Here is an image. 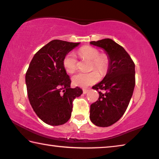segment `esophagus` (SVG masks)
<instances>
[{
  "mask_svg": "<svg viewBox=\"0 0 159 159\" xmlns=\"http://www.w3.org/2000/svg\"><path fill=\"white\" fill-rule=\"evenodd\" d=\"M89 89H84V90H83V92H84V94H85V93H87L88 92H89Z\"/></svg>",
  "mask_w": 159,
  "mask_h": 159,
  "instance_id": "34e87169",
  "label": "esophagus"
}]
</instances>
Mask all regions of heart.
Masks as SVG:
<instances>
[{"instance_id": "obj_1", "label": "heart", "mask_w": 159, "mask_h": 159, "mask_svg": "<svg viewBox=\"0 0 159 159\" xmlns=\"http://www.w3.org/2000/svg\"><path fill=\"white\" fill-rule=\"evenodd\" d=\"M79 54L82 59L90 61L89 73H79L72 77V82L77 86L85 88L98 82L101 75L107 74L110 65L109 55L106 53H100L97 48L91 46L82 47L79 50ZM78 61L75 54L69 53L63 59V66L66 71L70 74L75 72L77 69Z\"/></svg>"}]
</instances>
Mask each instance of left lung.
<instances>
[{
    "instance_id": "1",
    "label": "left lung",
    "mask_w": 159,
    "mask_h": 159,
    "mask_svg": "<svg viewBox=\"0 0 159 159\" xmlns=\"http://www.w3.org/2000/svg\"><path fill=\"white\" fill-rule=\"evenodd\" d=\"M90 43L105 49L110 59L105 77L93 86L99 98L90 105V119L98 127H109L122 117L129 105L135 86V64L124 48L111 39Z\"/></svg>"
}]
</instances>
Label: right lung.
I'll return each instance as SVG.
<instances>
[{
	"label": "right lung",
	"mask_w": 159,
	"mask_h": 159,
	"mask_svg": "<svg viewBox=\"0 0 159 159\" xmlns=\"http://www.w3.org/2000/svg\"><path fill=\"white\" fill-rule=\"evenodd\" d=\"M80 43L52 40L32 58L25 75L32 107L46 124L57 126L68 122L73 101L83 90L71 89L69 75L63 66L64 57Z\"/></svg>",
	"instance_id": "right-lung-1"
}]
</instances>
